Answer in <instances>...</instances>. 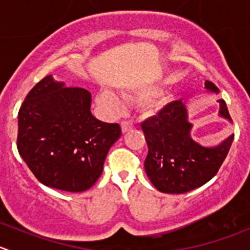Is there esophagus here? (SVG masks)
<instances>
[{"label": "esophagus", "mask_w": 250, "mask_h": 250, "mask_svg": "<svg viewBox=\"0 0 250 250\" xmlns=\"http://www.w3.org/2000/svg\"><path fill=\"white\" fill-rule=\"evenodd\" d=\"M134 127V125H133V122H130V121H123L122 123H121V128H122V132H128L129 129H132V128Z\"/></svg>", "instance_id": "1"}]
</instances>
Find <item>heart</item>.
I'll return each mask as SVG.
<instances>
[{"label":"heart","instance_id":"b5f03b06","mask_svg":"<svg viewBox=\"0 0 250 250\" xmlns=\"http://www.w3.org/2000/svg\"><path fill=\"white\" fill-rule=\"evenodd\" d=\"M150 94H154V93H150ZM127 99H129L130 100L132 98H130V96H127ZM166 100H167L166 96H159V98L155 99V100L152 101L149 106H147V107H149L150 111H152V112H154V111L159 110V108L161 107L165 103H166ZM98 101L100 105H103L104 107L108 108V110H111V111H120L123 108L122 101H121L120 99L115 95V94L111 93V91H108V90L101 91V93L98 95Z\"/></svg>","mask_w":250,"mask_h":250}]
</instances>
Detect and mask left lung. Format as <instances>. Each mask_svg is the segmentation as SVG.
Wrapping results in <instances>:
<instances>
[{
    "label": "left lung",
    "instance_id": "left-lung-1",
    "mask_svg": "<svg viewBox=\"0 0 250 250\" xmlns=\"http://www.w3.org/2000/svg\"><path fill=\"white\" fill-rule=\"evenodd\" d=\"M205 88L219 93L209 81L205 82ZM219 103L220 116L232 122L226 103L222 99ZM192 127L182 100L167 104L156 116L142 123L149 147L145 172L160 192L182 194L199 188L217 173L229 154L234 134L217 146L207 147L192 139Z\"/></svg>",
    "mask_w": 250,
    "mask_h": 250
}]
</instances>
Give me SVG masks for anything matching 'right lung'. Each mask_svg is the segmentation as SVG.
<instances>
[{
	"mask_svg": "<svg viewBox=\"0 0 250 250\" xmlns=\"http://www.w3.org/2000/svg\"><path fill=\"white\" fill-rule=\"evenodd\" d=\"M91 94L64 88L51 76L41 79L24 99L18 112L17 147L42 184L84 192L103 173L110 147L121 137L118 123L96 120Z\"/></svg>",
	"mask_w": 250,
	"mask_h": 250,
	"instance_id": "add662e5",
	"label": "right lung"
}]
</instances>
